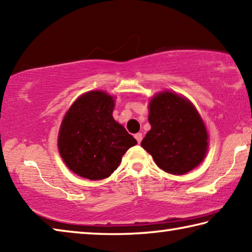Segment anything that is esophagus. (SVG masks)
Masks as SVG:
<instances>
[{
    "label": "esophagus",
    "instance_id": "1",
    "mask_svg": "<svg viewBox=\"0 0 252 252\" xmlns=\"http://www.w3.org/2000/svg\"><path fill=\"white\" fill-rule=\"evenodd\" d=\"M134 138H135L136 141H138V143H140V142L142 141V134H141V133H136V134H134Z\"/></svg>",
    "mask_w": 252,
    "mask_h": 252
}]
</instances>
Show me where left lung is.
Returning a JSON list of instances; mask_svg holds the SVG:
<instances>
[{
  "label": "left lung",
  "mask_w": 252,
  "mask_h": 252,
  "mask_svg": "<svg viewBox=\"0 0 252 252\" xmlns=\"http://www.w3.org/2000/svg\"><path fill=\"white\" fill-rule=\"evenodd\" d=\"M151 130L141 147L158 167L171 174H185L203 161L208 151V133L193 104L177 93L164 91L149 103Z\"/></svg>",
  "instance_id": "obj_1"
}]
</instances>
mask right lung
Here are the masks:
<instances>
[{
    "label": "right lung",
    "mask_w": 252,
    "mask_h": 252,
    "mask_svg": "<svg viewBox=\"0 0 252 252\" xmlns=\"http://www.w3.org/2000/svg\"><path fill=\"white\" fill-rule=\"evenodd\" d=\"M114 100L103 91H90L75 100L59 131L60 156L71 171L89 180L111 176L136 140L114 120Z\"/></svg>",
    "instance_id": "add662e5"
}]
</instances>
